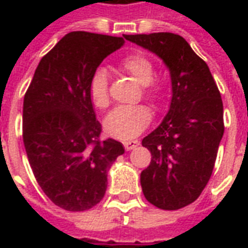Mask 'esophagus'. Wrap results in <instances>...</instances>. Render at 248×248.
Listing matches in <instances>:
<instances>
[{
  "instance_id": "esophagus-1",
  "label": "esophagus",
  "mask_w": 248,
  "mask_h": 248,
  "mask_svg": "<svg viewBox=\"0 0 248 248\" xmlns=\"http://www.w3.org/2000/svg\"><path fill=\"white\" fill-rule=\"evenodd\" d=\"M124 146L127 151L134 150L137 146H140V140H124Z\"/></svg>"
}]
</instances>
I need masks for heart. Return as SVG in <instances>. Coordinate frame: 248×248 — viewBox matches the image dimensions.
I'll return each mask as SVG.
<instances>
[{
    "label": "heart",
    "mask_w": 248,
    "mask_h": 248,
    "mask_svg": "<svg viewBox=\"0 0 248 248\" xmlns=\"http://www.w3.org/2000/svg\"><path fill=\"white\" fill-rule=\"evenodd\" d=\"M121 69L143 86L145 95L151 101H158L162 95L161 83L154 82L155 67L143 54H130L121 62ZM89 97L97 108H108V71L99 67L93 73L89 81ZM151 121V111L143 105L122 106L114 108L103 121V127L108 135L118 140H131L140 135Z\"/></svg>",
    "instance_id": "obj_1"
}]
</instances>
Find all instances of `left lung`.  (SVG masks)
I'll use <instances>...</instances> for the list:
<instances>
[{
  "label": "left lung",
  "mask_w": 248,
  "mask_h": 248,
  "mask_svg": "<svg viewBox=\"0 0 248 248\" xmlns=\"http://www.w3.org/2000/svg\"><path fill=\"white\" fill-rule=\"evenodd\" d=\"M165 62L171 77L166 117L143 138L150 165L140 172L145 198L162 210L197 201L213 174L223 137V103L206 62L174 33L124 35Z\"/></svg>",
  "instance_id": "left-lung-1"
}]
</instances>
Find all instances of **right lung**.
I'll return each instance as SVG.
<instances>
[{
  "label": "right lung",
  "mask_w": 248,
  "mask_h": 248,
  "mask_svg": "<svg viewBox=\"0 0 248 248\" xmlns=\"http://www.w3.org/2000/svg\"><path fill=\"white\" fill-rule=\"evenodd\" d=\"M124 44L122 37L71 31L41 60L25 94L30 167L46 197L67 211L102 201L108 169L124 153L118 140H99L102 126L89 97L93 73Z\"/></svg>",
  "instance_id": "right-lung-1"
}]
</instances>
